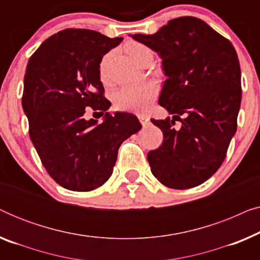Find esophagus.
I'll return each instance as SVG.
<instances>
[{"mask_svg": "<svg viewBox=\"0 0 260 260\" xmlns=\"http://www.w3.org/2000/svg\"><path fill=\"white\" fill-rule=\"evenodd\" d=\"M137 117H138V119H140V122H141L142 125H143V126H147V125H148L149 120H150V118H149L148 116H145V115H138Z\"/></svg>", "mask_w": 260, "mask_h": 260, "instance_id": "esophagus-1", "label": "esophagus"}]
</instances>
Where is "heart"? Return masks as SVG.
Returning a JSON list of instances; mask_svg holds the SVG:
<instances>
[{"mask_svg": "<svg viewBox=\"0 0 260 260\" xmlns=\"http://www.w3.org/2000/svg\"><path fill=\"white\" fill-rule=\"evenodd\" d=\"M127 52L131 58L137 63L144 61L149 56H152L151 49L143 44L134 42L127 46ZM110 54L103 56L101 63H99V74L103 80L106 79V69ZM157 93L156 86L152 83L144 81L136 85H129L119 88L113 95L115 106L122 111H133V112H145L150 108L152 101H154Z\"/></svg>", "mask_w": 260, "mask_h": 260, "instance_id": "1", "label": "heart"}]
</instances>
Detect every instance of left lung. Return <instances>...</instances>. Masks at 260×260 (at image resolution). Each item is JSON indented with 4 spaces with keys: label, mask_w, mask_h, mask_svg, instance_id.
I'll use <instances>...</instances> for the list:
<instances>
[{
    "label": "left lung",
    "mask_w": 260,
    "mask_h": 260,
    "mask_svg": "<svg viewBox=\"0 0 260 260\" xmlns=\"http://www.w3.org/2000/svg\"><path fill=\"white\" fill-rule=\"evenodd\" d=\"M133 38L162 58L167 79L158 104L173 115L151 119L163 133L161 147L148 152L151 173L174 189L197 187L222 165L237 131L241 72L236 49L194 16L177 17L157 33ZM176 120L180 129L173 127Z\"/></svg>",
    "instance_id": "8db88e82"
}]
</instances>
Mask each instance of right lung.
<instances>
[{
  "instance_id": "right-lung-1",
  "label": "right lung",
  "mask_w": 260,
  "mask_h": 260,
  "mask_svg": "<svg viewBox=\"0 0 260 260\" xmlns=\"http://www.w3.org/2000/svg\"><path fill=\"white\" fill-rule=\"evenodd\" d=\"M91 29L69 28L42 42L28 61L22 108L29 137L49 176L74 191H90L111 176L120 144L141 130L137 117L105 112L99 74L103 56L122 42ZM85 107L105 122L84 119Z\"/></svg>"
}]
</instances>
